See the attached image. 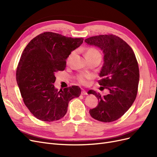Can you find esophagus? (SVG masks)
I'll return each instance as SVG.
<instances>
[{
    "mask_svg": "<svg viewBox=\"0 0 157 157\" xmlns=\"http://www.w3.org/2000/svg\"><path fill=\"white\" fill-rule=\"evenodd\" d=\"M81 94L83 95V96H84V95H87L88 94H87V92H86V91H85V90H82V92H81Z\"/></svg>",
    "mask_w": 157,
    "mask_h": 157,
    "instance_id": "esophagus-1",
    "label": "esophagus"
}]
</instances>
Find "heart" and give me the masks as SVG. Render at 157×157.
I'll list each match as a JSON object with an SVG mask.
<instances>
[{
  "instance_id": "obj_1",
  "label": "heart",
  "mask_w": 157,
  "mask_h": 157,
  "mask_svg": "<svg viewBox=\"0 0 157 157\" xmlns=\"http://www.w3.org/2000/svg\"><path fill=\"white\" fill-rule=\"evenodd\" d=\"M75 54V52H72L71 53L69 54L67 58V61H69L73 55ZM86 58L88 59L90 58H96V57H99L101 58V54L100 52H99L97 49L94 48H88L86 52ZM94 76L92 74H89V73H81L77 76V79L78 83L82 85H86L88 82L90 80H91L93 78Z\"/></svg>"
}]
</instances>
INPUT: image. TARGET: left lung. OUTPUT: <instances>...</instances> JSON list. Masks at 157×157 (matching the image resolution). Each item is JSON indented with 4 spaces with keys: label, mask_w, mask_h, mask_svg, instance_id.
<instances>
[{
    "label": "left lung",
    "mask_w": 157,
    "mask_h": 157,
    "mask_svg": "<svg viewBox=\"0 0 157 157\" xmlns=\"http://www.w3.org/2000/svg\"><path fill=\"white\" fill-rule=\"evenodd\" d=\"M103 50L104 63L98 83L109 93L101 96L94 90L92 94L98 99V105L90 109L92 118L103 122H110L121 118L130 109L137 96L140 71L134 51L126 42L114 35L91 36L84 40Z\"/></svg>",
    "instance_id": "8db88e82"
}]
</instances>
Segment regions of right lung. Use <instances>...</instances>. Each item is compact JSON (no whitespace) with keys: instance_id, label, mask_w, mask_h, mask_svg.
I'll use <instances>...</instances> for the list:
<instances>
[{"instance_id":"obj_1","label":"right lung","mask_w":157,"mask_h":157,"mask_svg":"<svg viewBox=\"0 0 157 157\" xmlns=\"http://www.w3.org/2000/svg\"><path fill=\"white\" fill-rule=\"evenodd\" d=\"M83 38L67 37L45 32L33 39L21 56L16 80L25 105L36 118L53 122L63 118L70 100L81 90L72 86L56 89L55 75L66 67V59L83 42Z\"/></svg>"}]
</instances>
